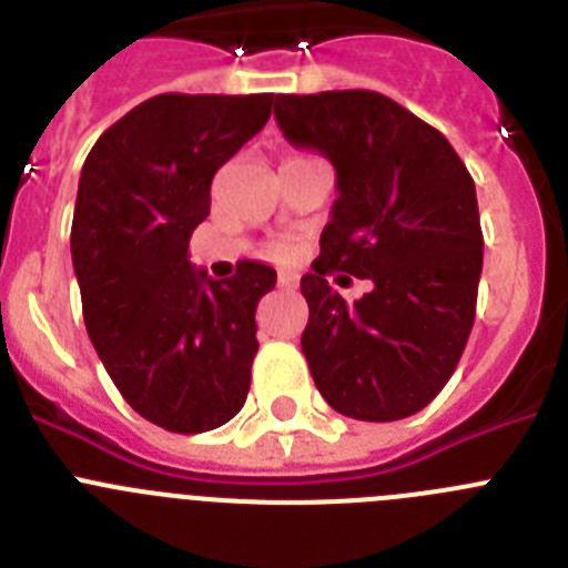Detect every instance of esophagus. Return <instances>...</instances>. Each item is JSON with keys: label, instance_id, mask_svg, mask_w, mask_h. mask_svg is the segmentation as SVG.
Instances as JSON below:
<instances>
[{"label": "esophagus", "instance_id": "34e87169", "mask_svg": "<svg viewBox=\"0 0 568 568\" xmlns=\"http://www.w3.org/2000/svg\"><path fill=\"white\" fill-rule=\"evenodd\" d=\"M295 284H298V278H295V275L278 273V287H281V290H293Z\"/></svg>", "mask_w": 568, "mask_h": 568}]
</instances>
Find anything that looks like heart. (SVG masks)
Returning <instances> with one entry per match:
<instances>
[{
	"label": "heart",
	"instance_id": "heart-1",
	"mask_svg": "<svg viewBox=\"0 0 568 568\" xmlns=\"http://www.w3.org/2000/svg\"><path fill=\"white\" fill-rule=\"evenodd\" d=\"M270 255H273V258H287V247L275 244V247H270Z\"/></svg>",
	"mask_w": 568,
	"mask_h": 568
}]
</instances>
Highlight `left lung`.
Listing matches in <instances>:
<instances>
[{
	"mask_svg": "<svg viewBox=\"0 0 568 568\" xmlns=\"http://www.w3.org/2000/svg\"><path fill=\"white\" fill-rule=\"evenodd\" d=\"M275 122L295 148L324 153L338 199L321 233L301 349L335 413L400 420L453 378L475 324L484 267L478 195L446 135L373 90L275 97ZM369 277L346 308L326 275Z\"/></svg>",
	"mask_w": 568,
	"mask_h": 568,
	"instance_id": "8db88e82",
	"label": "left lung"
}]
</instances>
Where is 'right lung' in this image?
Returning <instances> with one entry per match:
<instances>
[{
    "label": "right lung",
    "instance_id": "right-lung-1",
    "mask_svg": "<svg viewBox=\"0 0 568 568\" xmlns=\"http://www.w3.org/2000/svg\"><path fill=\"white\" fill-rule=\"evenodd\" d=\"M273 93H162L122 115L84 159L70 255L82 313L115 389L150 424L195 435L250 393L255 307L275 270L241 261L227 281L190 264L215 170L270 119Z\"/></svg>",
    "mask_w": 568,
    "mask_h": 568
}]
</instances>
